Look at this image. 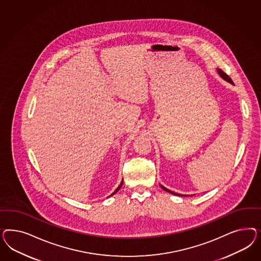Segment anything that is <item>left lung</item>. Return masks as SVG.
I'll return each instance as SVG.
<instances>
[{
  "mask_svg": "<svg viewBox=\"0 0 261 261\" xmlns=\"http://www.w3.org/2000/svg\"><path fill=\"white\" fill-rule=\"evenodd\" d=\"M217 72H218V74H219V75H220L222 79H224V80H226V81H228V82H229V83L233 84L232 80L230 79V77H229V75H228L227 73H225L224 71H221V70H219V69H217ZM161 187H162V189H163V190H166V191H168L169 193H172V194H174V195H181V196H185V195H182V194H178V193H175V192H173V191H170V190H167L166 188L163 187V186H161Z\"/></svg>",
  "mask_w": 261,
  "mask_h": 261,
  "instance_id": "left-lung-1",
  "label": "left lung"
}]
</instances>
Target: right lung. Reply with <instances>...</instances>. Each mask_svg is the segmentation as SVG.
<instances>
[{
    "mask_svg": "<svg viewBox=\"0 0 261 261\" xmlns=\"http://www.w3.org/2000/svg\"><path fill=\"white\" fill-rule=\"evenodd\" d=\"M122 182H120V185H119V187H118V189H117V190H115V191H114V192H113V193H112V194H111L110 196H112V195H114V194H115V193H117V192H118V191H119V189H120V188H121V186H122ZM110 196H109V197H110Z\"/></svg>",
    "mask_w": 261,
    "mask_h": 261,
    "instance_id": "right-lung-1",
    "label": "right lung"
}]
</instances>
